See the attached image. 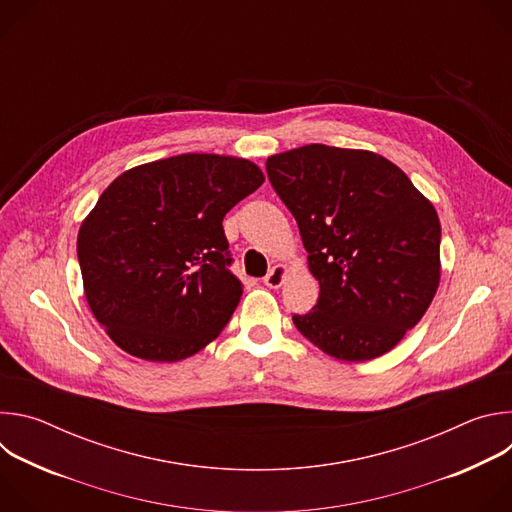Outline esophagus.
I'll use <instances>...</instances> for the list:
<instances>
[{
	"mask_svg": "<svg viewBox=\"0 0 512 512\" xmlns=\"http://www.w3.org/2000/svg\"><path fill=\"white\" fill-rule=\"evenodd\" d=\"M285 275H287V265H273L271 269H269V273L263 277V283L267 285V287H271V289H277V287H281L283 285V281H285Z\"/></svg>",
	"mask_w": 512,
	"mask_h": 512,
	"instance_id": "34e87169",
	"label": "esophagus"
}]
</instances>
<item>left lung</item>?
<instances>
[{"label": "left lung", "mask_w": 512, "mask_h": 512, "mask_svg": "<svg viewBox=\"0 0 512 512\" xmlns=\"http://www.w3.org/2000/svg\"><path fill=\"white\" fill-rule=\"evenodd\" d=\"M265 168L320 283L318 304L294 316L296 328L338 360L389 352L440 285L433 204L399 166L369 150L310 143L269 156Z\"/></svg>", "instance_id": "8db88e82"}]
</instances>
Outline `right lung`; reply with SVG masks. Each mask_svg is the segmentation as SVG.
<instances>
[{
    "instance_id": "right-lung-1",
    "label": "right lung",
    "mask_w": 512,
    "mask_h": 512,
    "mask_svg": "<svg viewBox=\"0 0 512 512\" xmlns=\"http://www.w3.org/2000/svg\"><path fill=\"white\" fill-rule=\"evenodd\" d=\"M263 182L245 158L182 154L105 188L77 253L87 304L121 350L176 362L223 332L243 296L223 218Z\"/></svg>"
}]
</instances>
